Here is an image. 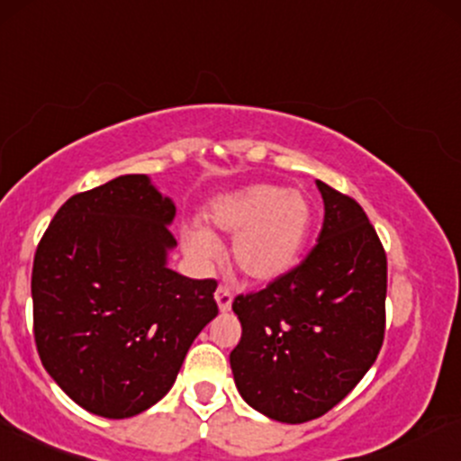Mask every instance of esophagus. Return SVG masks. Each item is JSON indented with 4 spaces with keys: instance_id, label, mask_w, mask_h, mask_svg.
<instances>
[{
    "instance_id": "esophagus-1",
    "label": "esophagus",
    "mask_w": 461,
    "mask_h": 461,
    "mask_svg": "<svg viewBox=\"0 0 461 461\" xmlns=\"http://www.w3.org/2000/svg\"><path fill=\"white\" fill-rule=\"evenodd\" d=\"M214 298H216V304H219L221 312H230L231 309V301H234V296H231V290L227 285H219L214 292Z\"/></svg>"
}]
</instances>
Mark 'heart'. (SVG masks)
Masks as SVG:
<instances>
[{
  "label": "heart",
  "mask_w": 461,
  "mask_h": 461,
  "mask_svg": "<svg viewBox=\"0 0 461 461\" xmlns=\"http://www.w3.org/2000/svg\"><path fill=\"white\" fill-rule=\"evenodd\" d=\"M214 230L231 234L236 268L253 281H273L301 258L313 227V206L301 191L253 185L221 197L208 212ZM185 249L199 264L212 262L219 245L202 227L185 231Z\"/></svg>",
  "instance_id": "obj_1"
}]
</instances>
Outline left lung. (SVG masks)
Masks as SVG:
<instances>
[{"label":"left lung","mask_w":461,"mask_h":461,"mask_svg":"<svg viewBox=\"0 0 461 461\" xmlns=\"http://www.w3.org/2000/svg\"><path fill=\"white\" fill-rule=\"evenodd\" d=\"M318 245L262 292L236 296L240 343L231 374L249 406L281 423L335 408L384 339L386 253L365 210L324 182Z\"/></svg>","instance_id":"left-lung-1"}]
</instances>
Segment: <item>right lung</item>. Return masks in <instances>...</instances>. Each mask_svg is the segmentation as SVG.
I'll return each instance as SVG.
<instances>
[{
  "label": "right lung",
  "instance_id": "1",
  "mask_svg": "<svg viewBox=\"0 0 461 461\" xmlns=\"http://www.w3.org/2000/svg\"><path fill=\"white\" fill-rule=\"evenodd\" d=\"M174 216L148 176H120L72 195L36 249L38 354L59 389L98 417H135L167 395L219 313L214 279L167 266Z\"/></svg>",
  "mask_w": 461,
  "mask_h": 461
}]
</instances>
